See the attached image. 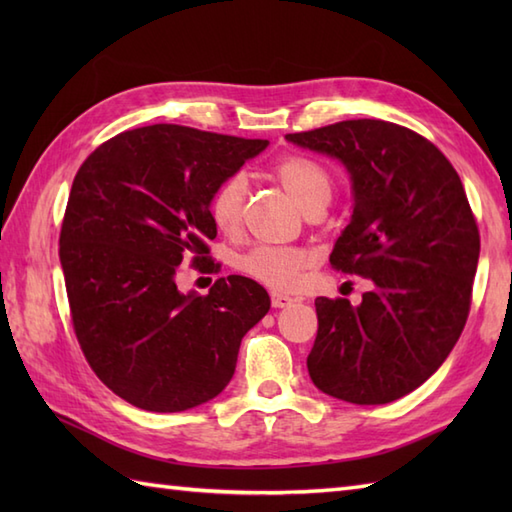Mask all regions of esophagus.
<instances>
[{
	"label": "esophagus",
	"mask_w": 512,
	"mask_h": 512,
	"mask_svg": "<svg viewBox=\"0 0 512 512\" xmlns=\"http://www.w3.org/2000/svg\"><path fill=\"white\" fill-rule=\"evenodd\" d=\"M292 301L295 299H292L290 295H281V292H273V295H270V303H273V308H286Z\"/></svg>",
	"instance_id": "34e87169"
}]
</instances>
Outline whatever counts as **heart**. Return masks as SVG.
I'll use <instances>...</instances> for the list:
<instances>
[{"instance_id": "obj_1", "label": "heart", "mask_w": 512, "mask_h": 512, "mask_svg": "<svg viewBox=\"0 0 512 512\" xmlns=\"http://www.w3.org/2000/svg\"><path fill=\"white\" fill-rule=\"evenodd\" d=\"M270 173L288 191L303 211L319 202H328L332 193L330 173L321 162L303 154L281 156ZM246 184L244 178L226 176L213 189L209 198L211 222L220 228L224 235H235L242 226V206H244ZM312 264V253L301 246H270L259 244L237 257L235 268L239 273L259 281L273 290H292L301 279V273Z\"/></svg>"}]
</instances>
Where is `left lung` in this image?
<instances>
[{
	"instance_id": "8db88e82",
	"label": "left lung",
	"mask_w": 512,
	"mask_h": 512,
	"mask_svg": "<svg viewBox=\"0 0 512 512\" xmlns=\"http://www.w3.org/2000/svg\"><path fill=\"white\" fill-rule=\"evenodd\" d=\"M286 138L350 171L354 213L330 264L374 281L361 306L314 301L312 383L354 405L398 400L444 363L469 319L480 231L462 180L431 140L376 118Z\"/></svg>"
}]
</instances>
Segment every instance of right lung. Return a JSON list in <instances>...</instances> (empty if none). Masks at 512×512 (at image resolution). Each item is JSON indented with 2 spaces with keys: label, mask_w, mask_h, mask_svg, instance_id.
<instances>
[{
  "label": "right lung",
  "mask_w": 512,
  "mask_h": 512,
  "mask_svg": "<svg viewBox=\"0 0 512 512\" xmlns=\"http://www.w3.org/2000/svg\"><path fill=\"white\" fill-rule=\"evenodd\" d=\"M266 145L160 123L105 140L76 171L59 235L72 328L92 372L129 405L173 413L215 398L268 312L248 277L215 279L209 295L176 286L187 259L217 273L209 198Z\"/></svg>",
  "instance_id": "right-lung-1"
}]
</instances>
